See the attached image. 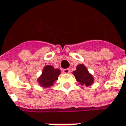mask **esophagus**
<instances>
[{
	"label": "esophagus",
	"mask_w": 126,
	"mask_h": 126,
	"mask_svg": "<svg viewBox=\"0 0 126 126\" xmlns=\"http://www.w3.org/2000/svg\"><path fill=\"white\" fill-rule=\"evenodd\" d=\"M63 72L64 73H65V74H68V73H69L70 72V70L69 68H65V69H63Z\"/></svg>",
	"instance_id": "obj_1"
}]
</instances>
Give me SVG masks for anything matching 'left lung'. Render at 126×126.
Instances as JSON below:
<instances>
[{"mask_svg":"<svg viewBox=\"0 0 126 126\" xmlns=\"http://www.w3.org/2000/svg\"><path fill=\"white\" fill-rule=\"evenodd\" d=\"M73 75L76 78L77 81L81 85L89 86L93 83V78L89 73L87 68L83 64H80L76 67V70L73 71Z\"/></svg>","mask_w":126,"mask_h":126,"instance_id":"obj_1","label":"left lung"}]
</instances>
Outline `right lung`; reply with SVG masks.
<instances>
[{
	"label": "right lung",
	"instance_id": "obj_1",
	"mask_svg": "<svg viewBox=\"0 0 126 126\" xmlns=\"http://www.w3.org/2000/svg\"><path fill=\"white\" fill-rule=\"evenodd\" d=\"M61 73L59 69H55L51 65H46L44 67L42 75L38 78V81L41 86L48 88L53 85L54 82L58 80V77Z\"/></svg>",
	"mask_w": 126,
	"mask_h": 126
}]
</instances>
